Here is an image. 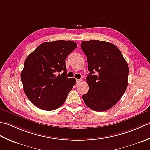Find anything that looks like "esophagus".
Segmentation results:
<instances>
[{
  "label": "esophagus",
  "mask_w": 150,
  "mask_h": 150,
  "mask_svg": "<svg viewBox=\"0 0 150 150\" xmlns=\"http://www.w3.org/2000/svg\"><path fill=\"white\" fill-rule=\"evenodd\" d=\"M81 81H82V79H76V82H77V84L81 83Z\"/></svg>",
  "instance_id": "1"
}]
</instances>
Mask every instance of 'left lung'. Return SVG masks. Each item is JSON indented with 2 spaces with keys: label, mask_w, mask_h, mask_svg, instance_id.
Here are the masks:
<instances>
[{
  "label": "left lung",
  "mask_w": 150,
  "mask_h": 150,
  "mask_svg": "<svg viewBox=\"0 0 150 150\" xmlns=\"http://www.w3.org/2000/svg\"><path fill=\"white\" fill-rule=\"evenodd\" d=\"M81 47L87 57L90 72L86 77L89 91L82 98L91 110L106 111L116 104L126 91L128 64L120 50L111 43L86 40Z\"/></svg>",
  "instance_id": "1"
}]
</instances>
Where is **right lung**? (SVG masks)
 <instances>
[{
	"label": "right lung",
	"mask_w": 150,
	"mask_h": 150,
	"mask_svg": "<svg viewBox=\"0 0 150 150\" xmlns=\"http://www.w3.org/2000/svg\"><path fill=\"white\" fill-rule=\"evenodd\" d=\"M77 47L71 40L46 42L27 57L21 77L24 93L35 106L51 111L64 103L76 83L74 78L66 77L65 60Z\"/></svg>",
	"instance_id": "right-lung-1"
}]
</instances>
